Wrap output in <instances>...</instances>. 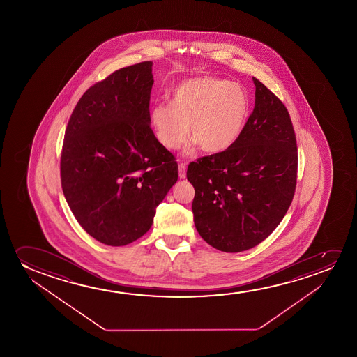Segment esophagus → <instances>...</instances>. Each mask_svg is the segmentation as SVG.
<instances>
[{
	"instance_id": "obj_1",
	"label": "esophagus",
	"mask_w": 357,
	"mask_h": 357,
	"mask_svg": "<svg viewBox=\"0 0 357 357\" xmlns=\"http://www.w3.org/2000/svg\"><path fill=\"white\" fill-rule=\"evenodd\" d=\"M178 172H179V176H181V178H185V176H186V163H185V162H181V165H179V168H178Z\"/></svg>"
}]
</instances>
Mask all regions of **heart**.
Returning <instances> with one entry per match:
<instances>
[{
    "label": "heart",
    "mask_w": 357,
    "mask_h": 357,
    "mask_svg": "<svg viewBox=\"0 0 357 357\" xmlns=\"http://www.w3.org/2000/svg\"><path fill=\"white\" fill-rule=\"evenodd\" d=\"M250 98L238 83L215 75L186 79L172 90L171 105L158 103L151 124L162 146L173 150L191 137L210 153L233 146L244 132Z\"/></svg>",
    "instance_id": "heart-1"
}]
</instances>
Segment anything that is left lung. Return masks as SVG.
<instances>
[{
    "instance_id": "obj_1",
    "label": "left lung",
    "mask_w": 357,
    "mask_h": 357,
    "mask_svg": "<svg viewBox=\"0 0 357 357\" xmlns=\"http://www.w3.org/2000/svg\"><path fill=\"white\" fill-rule=\"evenodd\" d=\"M255 108L233 146L191 162L186 176L201 238L240 252L264 241L287 213L298 178V146L284 103L252 78Z\"/></svg>"
}]
</instances>
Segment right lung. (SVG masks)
<instances>
[{
    "instance_id": "1",
    "label": "right lung",
    "mask_w": 357,
    "mask_h": 357,
    "mask_svg": "<svg viewBox=\"0 0 357 357\" xmlns=\"http://www.w3.org/2000/svg\"><path fill=\"white\" fill-rule=\"evenodd\" d=\"M152 62L93 84L69 118L61 183L75 220L102 244L123 246L151 228L178 181L176 157L150 127Z\"/></svg>"
}]
</instances>
